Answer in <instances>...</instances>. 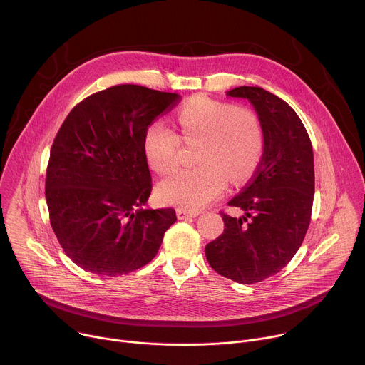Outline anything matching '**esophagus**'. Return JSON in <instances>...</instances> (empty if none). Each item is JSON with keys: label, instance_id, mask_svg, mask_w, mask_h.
Instances as JSON below:
<instances>
[{"label": "esophagus", "instance_id": "obj_1", "mask_svg": "<svg viewBox=\"0 0 365 365\" xmlns=\"http://www.w3.org/2000/svg\"><path fill=\"white\" fill-rule=\"evenodd\" d=\"M200 214V211H187V210H178L176 215L178 220H187V218H195Z\"/></svg>", "mask_w": 365, "mask_h": 365}]
</instances>
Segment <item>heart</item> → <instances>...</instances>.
Returning <instances> with one entry per match:
<instances>
[{
  "instance_id": "heart-1",
  "label": "heart",
  "mask_w": 365,
  "mask_h": 365,
  "mask_svg": "<svg viewBox=\"0 0 365 365\" xmlns=\"http://www.w3.org/2000/svg\"><path fill=\"white\" fill-rule=\"evenodd\" d=\"M176 117L185 140L199 138L195 155L199 165L162 180L158 185L162 202L197 210L222 193L228 178L240 183L252 175L263 154V130L252 111L195 96ZM179 143L165 121H153L143 137L148 166L159 175L170 173L178 166Z\"/></svg>"
}]
</instances>
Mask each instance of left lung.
Instances as JSON below:
<instances>
[{
    "label": "left lung",
    "instance_id": "obj_1",
    "mask_svg": "<svg viewBox=\"0 0 365 365\" xmlns=\"http://www.w3.org/2000/svg\"><path fill=\"white\" fill-rule=\"evenodd\" d=\"M227 96L247 99L263 130V158L241 193L228 205L238 218L221 214L224 232L205 247L210 266L237 283L252 284L279 273L306 235L315 193L314 150L287 102L258 86H240Z\"/></svg>",
    "mask_w": 365,
    "mask_h": 365
}]
</instances>
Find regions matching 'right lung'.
I'll return each instance as SVG.
<instances>
[{"mask_svg":"<svg viewBox=\"0 0 365 365\" xmlns=\"http://www.w3.org/2000/svg\"><path fill=\"white\" fill-rule=\"evenodd\" d=\"M179 99L117 85L85 98L62 124L50 150L46 202L62 248L83 270L121 276L145 266L176 222L172 207L145 206L151 176L143 137Z\"/></svg>","mask_w":365,"mask_h":365,"instance_id":"obj_1","label":"right lung"}]
</instances>
